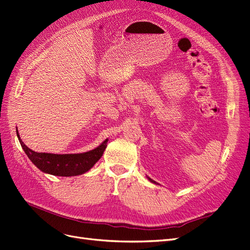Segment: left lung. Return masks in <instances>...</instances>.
<instances>
[{"instance_id": "obj_1", "label": "left lung", "mask_w": 250, "mask_h": 250, "mask_svg": "<svg viewBox=\"0 0 250 250\" xmlns=\"http://www.w3.org/2000/svg\"><path fill=\"white\" fill-rule=\"evenodd\" d=\"M148 179H149V180H150V181H151V182H153V183H155V181H153V180H152V179H151V178H149V177H148Z\"/></svg>"}]
</instances>
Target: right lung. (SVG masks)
Here are the masks:
<instances>
[{
	"mask_svg": "<svg viewBox=\"0 0 250 250\" xmlns=\"http://www.w3.org/2000/svg\"><path fill=\"white\" fill-rule=\"evenodd\" d=\"M18 140L22 149L37 168L44 173L55 176H76L87 172L101 159L107 146L105 140L97 148L87 152L75 154H53L46 152H36L30 149L21 140L17 132Z\"/></svg>",
	"mask_w": 250,
	"mask_h": 250,
	"instance_id": "add662e5",
	"label": "right lung"
}]
</instances>
